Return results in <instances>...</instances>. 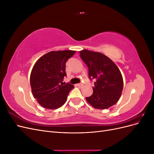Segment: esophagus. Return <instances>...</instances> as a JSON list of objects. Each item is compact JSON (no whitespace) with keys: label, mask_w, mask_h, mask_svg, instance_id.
Listing matches in <instances>:
<instances>
[{"label":"esophagus","mask_w":154,"mask_h":154,"mask_svg":"<svg viewBox=\"0 0 154 154\" xmlns=\"http://www.w3.org/2000/svg\"><path fill=\"white\" fill-rule=\"evenodd\" d=\"M76 86L78 87L81 88V87L83 86V84H82V83H78V84H76Z\"/></svg>","instance_id":"1"}]
</instances>
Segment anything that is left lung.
Instances as JSON below:
<instances>
[{"instance_id":"1","label":"left lung","mask_w":154,"mask_h":154,"mask_svg":"<svg viewBox=\"0 0 154 154\" xmlns=\"http://www.w3.org/2000/svg\"><path fill=\"white\" fill-rule=\"evenodd\" d=\"M80 57L88 67V78L96 81L92 94L86 97L88 103L97 109H106L116 104L123 88V77L117 66L98 52L83 50Z\"/></svg>"}]
</instances>
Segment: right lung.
<instances>
[{"label": "right lung", "mask_w": 154, "mask_h": 154, "mask_svg": "<svg viewBox=\"0 0 154 154\" xmlns=\"http://www.w3.org/2000/svg\"><path fill=\"white\" fill-rule=\"evenodd\" d=\"M76 51H51L40 58L32 69L30 83L32 95L45 109H57L66 103L74 85L62 83L66 65Z\"/></svg>", "instance_id": "add662e5"}]
</instances>
